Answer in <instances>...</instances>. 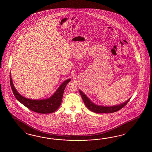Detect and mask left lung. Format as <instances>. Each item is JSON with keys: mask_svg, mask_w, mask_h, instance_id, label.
<instances>
[{"mask_svg": "<svg viewBox=\"0 0 152 152\" xmlns=\"http://www.w3.org/2000/svg\"><path fill=\"white\" fill-rule=\"evenodd\" d=\"M80 94L82 97L83 101L84 102L86 106L88 109L92 112L96 113H112L116 111L119 110L121 109L124 106H125L129 102V100L125 101L124 103L118 105L116 106H103L97 105L96 104H94L86 96L81 90H79Z\"/></svg>", "mask_w": 152, "mask_h": 152, "instance_id": "left-lung-1", "label": "left lung"}]
</instances>
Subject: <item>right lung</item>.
<instances>
[{"label":"right lung","mask_w":152,"mask_h":152,"mask_svg":"<svg viewBox=\"0 0 152 152\" xmlns=\"http://www.w3.org/2000/svg\"><path fill=\"white\" fill-rule=\"evenodd\" d=\"M71 81L68 79L62 83L52 96L43 100H32L24 97L19 94L12 82L10 75V83L14 95L18 101L31 110L41 114H48L55 112L60 107L62 100L64 88Z\"/></svg>","instance_id":"right-lung-1"}]
</instances>
